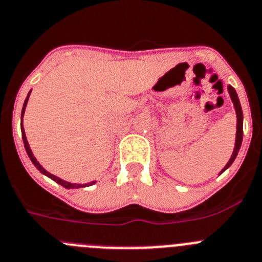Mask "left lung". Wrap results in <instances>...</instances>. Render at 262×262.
<instances>
[{
  "label": "left lung",
  "mask_w": 262,
  "mask_h": 262,
  "mask_svg": "<svg viewBox=\"0 0 262 262\" xmlns=\"http://www.w3.org/2000/svg\"><path fill=\"white\" fill-rule=\"evenodd\" d=\"M228 93H230L231 99H232V103H234V107L236 110V116H237V130H236V142H235V148H234V152L231 155V159L228 160V163L226 164L225 168L222 169V172L225 169H227L228 167L232 164V162L235 160L236 158L237 152L240 150V146H242V141H243V111H242V105H240L239 102V98H237V94L235 91V89L232 86H228Z\"/></svg>",
  "instance_id": "8db88e82"
}]
</instances>
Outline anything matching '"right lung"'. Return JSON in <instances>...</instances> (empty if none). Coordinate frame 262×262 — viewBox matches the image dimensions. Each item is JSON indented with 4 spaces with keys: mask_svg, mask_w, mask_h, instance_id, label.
<instances>
[{
    "mask_svg": "<svg viewBox=\"0 0 262 262\" xmlns=\"http://www.w3.org/2000/svg\"><path fill=\"white\" fill-rule=\"evenodd\" d=\"M28 96H30V94L27 95V99L25 100V104H23V108H22V117H23V114H25V108H26V104H27V100H28ZM22 138H23V143H25V148H26V151H27L28 157H30V159H31L32 163L35 164V167H36L37 169H39L41 173H44L46 176H48V178H51L52 180H55L56 183H58L60 185H62L63 188H67V189H74V188H82V187H87V185H93V183H89V184H84V185H82V184H72V183H68V181H63L61 180L60 178H57V176L55 175H52V173H49L48 171H46V169L43 168V167L40 166V163L36 160V158L34 157V154H32L31 151V148H30V145H28L27 142V138H26V134H25V129H23V125H22Z\"/></svg>",
    "mask_w": 262,
    "mask_h": 262,
    "instance_id": "1",
    "label": "right lung"
}]
</instances>
